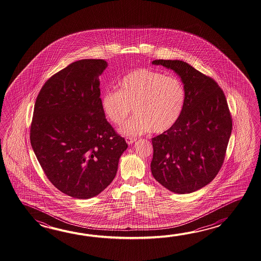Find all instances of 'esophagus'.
<instances>
[{
    "instance_id": "1",
    "label": "esophagus",
    "mask_w": 261,
    "mask_h": 261,
    "mask_svg": "<svg viewBox=\"0 0 261 261\" xmlns=\"http://www.w3.org/2000/svg\"><path fill=\"white\" fill-rule=\"evenodd\" d=\"M135 141H136V139L130 138V137H127V138H126V142H127V144H133Z\"/></svg>"
}]
</instances>
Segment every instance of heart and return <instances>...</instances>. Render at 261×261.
I'll return each instance as SVG.
<instances>
[{"label": "heart", "mask_w": 261, "mask_h": 261, "mask_svg": "<svg viewBox=\"0 0 261 261\" xmlns=\"http://www.w3.org/2000/svg\"><path fill=\"white\" fill-rule=\"evenodd\" d=\"M119 87L105 91L101 109L113 124L120 125L133 107L135 115L119 128L123 135L133 137L149 130L165 133L177 122L186 97L179 78L140 68L126 74Z\"/></svg>", "instance_id": "heart-1"}]
</instances>
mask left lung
<instances>
[{
	"instance_id": "1",
	"label": "left lung",
	"mask_w": 261,
	"mask_h": 261,
	"mask_svg": "<svg viewBox=\"0 0 261 261\" xmlns=\"http://www.w3.org/2000/svg\"><path fill=\"white\" fill-rule=\"evenodd\" d=\"M152 64L175 72L186 97L177 122L152 138L151 172L170 191L189 194L212 182L223 164L232 128L227 100L214 79L185 61Z\"/></svg>"
}]
</instances>
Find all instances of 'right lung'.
Masks as SVG:
<instances>
[{"mask_svg": "<svg viewBox=\"0 0 261 261\" xmlns=\"http://www.w3.org/2000/svg\"><path fill=\"white\" fill-rule=\"evenodd\" d=\"M103 60L74 61L44 83L34 106L31 144L50 182L75 199L100 194L128 148L101 109Z\"/></svg>", "mask_w": 261, "mask_h": 261, "instance_id": "right-lung-1", "label": "right lung"}]
</instances>
